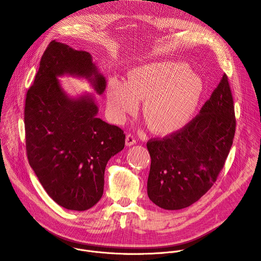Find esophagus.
I'll return each instance as SVG.
<instances>
[{"label": "esophagus", "instance_id": "34e87169", "mask_svg": "<svg viewBox=\"0 0 261 261\" xmlns=\"http://www.w3.org/2000/svg\"><path fill=\"white\" fill-rule=\"evenodd\" d=\"M125 142H126V145H127V146L134 145V144L136 143V138H135L132 134H128V135L126 136V140H125Z\"/></svg>", "mask_w": 261, "mask_h": 261}]
</instances>
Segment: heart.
Here are the masks:
<instances>
[{
    "label": "heart",
    "instance_id": "b5f03b06",
    "mask_svg": "<svg viewBox=\"0 0 261 261\" xmlns=\"http://www.w3.org/2000/svg\"><path fill=\"white\" fill-rule=\"evenodd\" d=\"M205 84L188 64L165 60L136 66L128 71L125 84L110 81L107 107L117 121L134 114L144 99L143 118L154 132L171 134L195 118Z\"/></svg>",
    "mask_w": 261,
    "mask_h": 261
}]
</instances>
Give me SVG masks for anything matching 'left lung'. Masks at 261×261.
Here are the masks:
<instances>
[{
    "mask_svg": "<svg viewBox=\"0 0 261 261\" xmlns=\"http://www.w3.org/2000/svg\"><path fill=\"white\" fill-rule=\"evenodd\" d=\"M236 132L226 74L193 121L163 139L146 143L151 156L147 195L164 210H181L203 196L229 154Z\"/></svg>",
    "mask_w": 261,
    "mask_h": 261,
    "instance_id": "obj_1",
    "label": "left lung"
}]
</instances>
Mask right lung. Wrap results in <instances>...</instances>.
<instances>
[{
  "mask_svg": "<svg viewBox=\"0 0 261 261\" xmlns=\"http://www.w3.org/2000/svg\"><path fill=\"white\" fill-rule=\"evenodd\" d=\"M64 75L88 80L98 95L106 88L89 53L51 41L27 93V154L54 201L67 210L87 211L102 197L106 164L124 148L125 134L97 118L92 94L68 96L59 81Z\"/></svg>",
  "mask_w": 261,
  "mask_h": 261,
  "instance_id": "right-lung-1",
  "label": "right lung"
}]
</instances>
